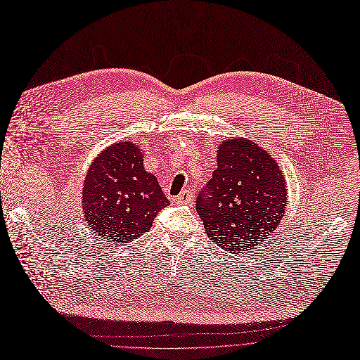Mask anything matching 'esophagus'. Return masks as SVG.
Masks as SVG:
<instances>
[{
	"instance_id": "34e87169",
	"label": "esophagus",
	"mask_w": 360,
	"mask_h": 360,
	"mask_svg": "<svg viewBox=\"0 0 360 360\" xmlns=\"http://www.w3.org/2000/svg\"><path fill=\"white\" fill-rule=\"evenodd\" d=\"M193 198V194H191V190H184L178 198H176V202H181V205H188V202L191 201Z\"/></svg>"
}]
</instances>
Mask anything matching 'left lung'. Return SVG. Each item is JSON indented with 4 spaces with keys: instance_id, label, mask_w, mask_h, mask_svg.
<instances>
[{
    "instance_id": "left-lung-1",
    "label": "left lung",
    "mask_w": 360,
    "mask_h": 360,
    "mask_svg": "<svg viewBox=\"0 0 360 360\" xmlns=\"http://www.w3.org/2000/svg\"><path fill=\"white\" fill-rule=\"evenodd\" d=\"M217 167L197 197V212L225 252L245 253L268 243L287 207L285 176L278 162L247 138L224 139Z\"/></svg>"
}]
</instances>
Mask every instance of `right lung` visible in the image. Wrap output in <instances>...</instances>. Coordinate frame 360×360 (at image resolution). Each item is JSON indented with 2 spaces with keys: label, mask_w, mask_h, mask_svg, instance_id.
<instances>
[{
  "label": "right lung",
  "mask_w": 360,
  "mask_h": 360,
  "mask_svg": "<svg viewBox=\"0 0 360 360\" xmlns=\"http://www.w3.org/2000/svg\"><path fill=\"white\" fill-rule=\"evenodd\" d=\"M143 150L131 141L108 146L92 160L85 174L82 212L97 237L124 244L144 236L165 197L155 176L144 169Z\"/></svg>",
  "instance_id": "right-lung-1"
}]
</instances>
